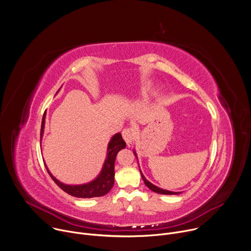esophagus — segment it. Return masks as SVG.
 <instances>
[{
    "label": "esophagus",
    "instance_id": "1",
    "mask_svg": "<svg viewBox=\"0 0 251 251\" xmlns=\"http://www.w3.org/2000/svg\"><path fill=\"white\" fill-rule=\"evenodd\" d=\"M122 136H123V139L126 142V144L128 146H130L132 144V142L135 140L136 133L132 128H126L122 131Z\"/></svg>",
    "mask_w": 251,
    "mask_h": 251
}]
</instances>
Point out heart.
I'll list each match as a JSON object with an SVG mask.
<instances>
[{
	"instance_id": "1",
	"label": "heart",
	"mask_w": 251,
	"mask_h": 251,
	"mask_svg": "<svg viewBox=\"0 0 251 251\" xmlns=\"http://www.w3.org/2000/svg\"><path fill=\"white\" fill-rule=\"evenodd\" d=\"M150 83H145V85L143 86V88H142V93L143 94H146L147 92H148V90L150 89Z\"/></svg>"
}]
</instances>
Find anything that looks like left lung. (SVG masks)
<instances>
[{
    "label": "left lung",
    "mask_w": 251,
    "mask_h": 251,
    "mask_svg": "<svg viewBox=\"0 0 251 251\" xmlns=\"http://www.w3.org/2000/svg\"><path fill=\"white\" fill-rule=\"evenodd\" d=\"M133 152H134L135 156H136V157H137V159H138V156H137V153H136V151H135V150L133 151ZM139 170H140V166H139ZM140 173H141V176H142V178H143V180H144L145 184L147 185V187H148L149 189H151V191L155 192V193H158V194H163V195H177V194H180V193H181V192H175V191H169V190H165V189L159 188V187H157V186L153 185L152 183H151V182H150L149 180H147V179H146V177L144 176L143 173L141 172V170H140Z\"/></svg>",
    "instance_id": "left-lung-1"
}]
</instances>
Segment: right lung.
Instances as JSON below:
<instances>
[{
  "label": "right lung",
  "instance_id": "1",
  "mask_svg": "<svg viewBox=\"0 0 251 251\" xmlns=\"http://www.w3.org/2000/svg\"><path fill=\"white\" fill-rule=\"evenodd\" d=\"M60 90V89H59ZM59 92V91H58ZM57 92V93H58ZM45 117L46 112H44L42 117V123H41V131H40V137L42 139L43 133H44V127H45ZM126 148V143L122 139V136L120 133H116L112 136L111 140L108 143L107 146V152H106V158L104 160V163L102 165L101 172L100 175L91 182L83 183V184H77V185H69L65 184L61 181H59L57 178H55L52 174L49 172L47 165L45 163V168L51 176V178L54 180V182L66 193L77 197V198H93V197H100L105 194H107L110 189L112 188L114 184V163L115 158L119 151Z\"/></svg>",
  "mask_w": 251,
  "mask_h": 251
}]
</instances>
